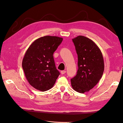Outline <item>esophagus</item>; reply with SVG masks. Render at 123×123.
I'll return each mask as SVG.
<instances>
[{
  "label": "esophagus",
  "instance_id": "34e87169",
  "mask_svg": "<svg viewBox=\"0 0 123 123\" xmlns=\"http://www.w3.org/2000/svg\"><path fill=\"white\" fill-rule=\"evenodd\" d=\"M61 73L62 74V75H63V74H64L66 73V71H65V70H62L61 72Z\"/></svg>",
  "mask_w": 123,
  "mask_h": 123
}]
</instances>
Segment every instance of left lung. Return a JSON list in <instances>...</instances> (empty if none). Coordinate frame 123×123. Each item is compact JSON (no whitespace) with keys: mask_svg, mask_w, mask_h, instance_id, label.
<instances>
[{"mask_svg":"<svg viewBox=\"0 0 123 123\" xmlns=\"http://www.w3.org/2000/svg\"><path fill=\"white\" fill-rule=\"evenodd\" d=\"M78 55L77 74L71 79V85L80 93L89 92L96 85L104 70L103 55L99 47L92 40L83 36L73 38Z\"/></svg>","mask_w":123,"mask_h":123,"instance_id":"left-lung-1","label":"left lung"}]
</instances>
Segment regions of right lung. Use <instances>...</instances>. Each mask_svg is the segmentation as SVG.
I'll use <instances>...</instances> for the list:
<instances>
[{"label":"right lung","instance_id":"obj_1","mask_svg":"<svg viewBox=\"0 0 123 123\" xmlns=\"http://www.w3.org/2000/svg\"><path fill=\"white\" fill-rule=\"evenodd\" d=\"M62 38L46 36L35 40L25 54L22 67L29 84L42 92L52 88L60 74L53 54Z\"/></svg>","mask_w":123,"mask_h":123}]
</instances>
